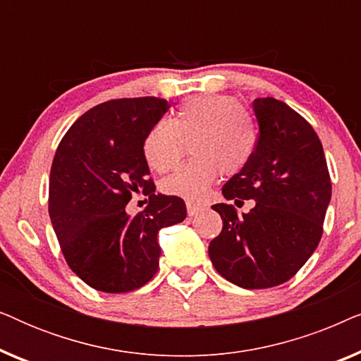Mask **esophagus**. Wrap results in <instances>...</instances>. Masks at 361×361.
Instances as JSON below:
<instances>
[{"mask_svg": "<svg viewBox=\"0 0 361 361\" xmlns=\"http://www.w3.org/2000/svg\"><path fill=\"white\" fill-rule=\"evenodd\" d=\"M200 212H202L200 205H195V204H192V202H187V214H189V216L199 215Z\"/></svg>", "mask_w": 361, "mask_h": 361, "instance_id": "obj_1", "label": "esophagus"}]
</instances>
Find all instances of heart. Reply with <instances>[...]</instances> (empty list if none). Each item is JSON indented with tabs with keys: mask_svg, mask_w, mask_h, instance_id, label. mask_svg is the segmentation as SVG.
I'll return each instance as SVG.
<instances>
[{
	"mask_svg": "<svg viewBox=\"0 0 361 361\" xmlns=\"http://www.w3.org/2000/svg\"><path fill=\"white\" fill-rule=\"evenodd\" d=\"M192 159L161 180V192L199 202L219 172L231 177L243 172L258 146L251 113L235 97L202 93L182 102L172 120H159L146 131L142 156L156 172H167L185 154Z\"/></svg>",
	"mask_w": 361,
	"mask_h": 361,
	"instance_id": "1",
	"label": "heart"
}]
</instances>
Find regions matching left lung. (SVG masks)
Wrapping results in <instances>:
<instances>
[{"mask_svg": "<svg viewBox=\"0 0 361 361\" xmlns=\"http://www.w3.org/2000/svg\"><path fill=\"white\" fill-rule=\"evenodd\" d=\"M258 146L248 167L224 185L226 200L253 199L248 214L212 207L224 220L209 256L226 281L268 289L289 281L317 248L332 182L317 133L276 98H256Z\"/></svg>", "mask_w": 361, "mask_h": 361, "instance_id": "left-lung-1", "label": "left lung"}]
</instances>
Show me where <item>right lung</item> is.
I'll use <instances>...</instances> for the list:
<instances>
[{"label":"right lung","instance_id":"obj_1","mask_svg":"<svg viewBox=\"0 0 361 361\" xmlns=\"http://www.w3.org/2000/svg\"><path fill=\"white\" fill-rule=\"evenodd\" d=\"M164 98H118L78 118L54 156L49 216L68 268L102 293H131L159 268L157 233L187 216L180 197L156 194L142 156L146 131L169 110ZM145 211L128 216L135 193Z\"/></svg>","mask_w":361,"mask_h":361}]
</instances>
